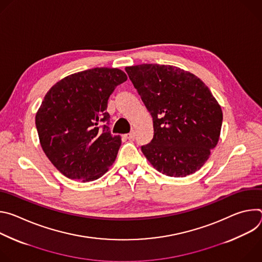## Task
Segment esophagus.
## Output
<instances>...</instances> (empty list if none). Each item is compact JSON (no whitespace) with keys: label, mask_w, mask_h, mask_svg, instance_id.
Segmentation results:
<instances>
[{"label":"esophagus","mask_w":262,"mask_h":262,"mask_svg":"<svg viewBox=\"0 0 262 262\" xmlns=\"http://www.w3.org/2000/svg\"><path fill=\"white\" fill-rule=\"evenodd\" d=\"M124 137H125V139H127L129 141H133V140H135L136 135H135V133H129V134H126Z\"/></svg>","instance_id":"esophagus-1"}]
</instances>
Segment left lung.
<instances>
[{
	"mask_svg": "<svg viewBox=\"0 0 262 262\" xmlns=\"http://www.w3.org/2000/svg\"><path fill=\"white\" fill-rule=\"evenodd\" d=\"M154 119V139L141 147L148 162L171 177L200 170L220 139L223 112L195 74L173 65L125 67Z\"/></svg>",
	"mask_w": 262,
	"mask_h": 262,
	"instance_id": "left-lung-1",
	"label": "left lung"
}]
</instances>
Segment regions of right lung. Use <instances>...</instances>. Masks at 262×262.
Here are the masks:
<instances>
[{
    "label": "right lung",
    "mask_w": 262,
    "mask_h": 262,
    "mask_svg": "<svg viewBox=\"0 0 262 262\" xmlns=\"http://www.w3.org/2000/svg\"><path fill=\"white\" fill-rule=\"evenodd\" d=\"M127 80L118 68L96 67L70 74L46 94L35 123L42 150L64 176L82 182L101 177L116 160L120 136L99 122L115 88Z\"/></svg>",
    "instance_id": "1"
}]
</instances>
